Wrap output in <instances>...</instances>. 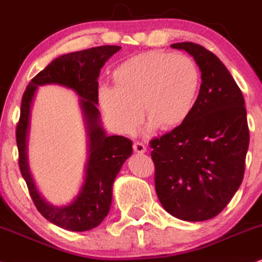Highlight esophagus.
I'll list each match as a JSON object with an SVG mask.
<instances>
[{"label": "esophagus", "mask_w": 262, "mask_h": 262, "mask_svg": "<svg viewBox=\"0 0 262 262\" xmlns=\"http://www.w3.org/2000/svg\"><path fill=\"white\" fill-rule=\"evenodd\" d=\"M134 150L136 153H140V155H142V153H144L147 150V148H146V146H144L143 143H141V142H135L134 143Z\"/></svg>", "instance_id": "34e87169"}]
</instances>
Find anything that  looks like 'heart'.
Returning <instances> with one entry per match:
<instances>
[{
    "label": "heart",
    "instance_id": "heart-1",
    "mask_svg": "<svg viewBox=\"0 0 262 262\" xmlns=\"http://www.w3.org/2000/svg\"><path fill=\"white\" fill-rule=\"evenodd\" d=\"M114 87L98 93L104 114L116 130L130 134L143 116L147 131H171L191 115L201 85L199 66L186 55L148 51L122 62L113 73ZM141 108L140 110L139 107Z\"/></svg>",
    "mask_w": 262,
    "mask_h": 262
}]
</instances>
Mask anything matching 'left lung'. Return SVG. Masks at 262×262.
Instances as JSON below:
<instances>
[{
    "label": "left lung",
    "instance_id": "1",
    "mask_svg": "<svg viewBox=\"0 0 262 262\" xmlns=\"http://www.w3.org/2000/svg\"><path fill=\"white\" fill-rule=\"evenodd\" d=\"M173 49L191 55L201 87L190 118L150 141L156 191L164 210L189 222L216 217L241 186L249 147L242 91L216 55L195 42Z\"/></svg>",
    "mask_w": 262,
    "mask_h": 262
}]
</instances>
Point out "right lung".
I'll use <instances>...</instances> for the list:
<instances>
[{
	"mask_svg": "<svg viewBox=\"0 0 262 262\" xmlns=\"http://www.w3.org/2000/svg\"><path fill=\"white\" fill-rule=\"evenodd\" d=\"M121 46L104 45L61 55L40 71L24 92L17 125L19 169L38 211L49 222L71 232L98 227L110 211L113 185L126 159L132 155L131 140L107 136L98 110V78L101 67ZM58 84L72 89L81 99L80 106L88 134V163L79 193L70 204L54 206L39 195L30 173L27 158L30 116L33 98L40 85Z\"/></svg>",
	"mask_w": 262,
	"mask_h": 262,
	"instance_id": "obj_1",
	"label": "right lung"
}]
</instances>
